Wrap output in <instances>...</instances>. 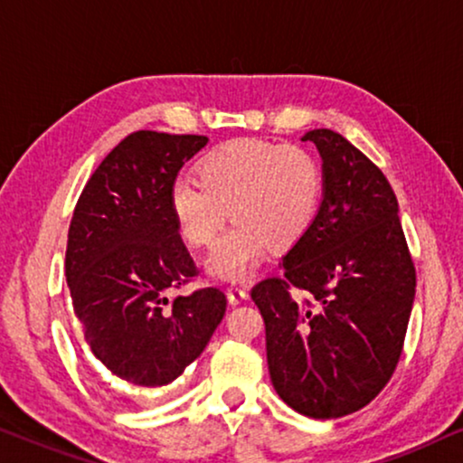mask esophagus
I'll use <instances>...</instances> for the list:
<instances>
[{
	"label": "esophagus",
	"instance_id": "obj_1",
	"mask_svg": "<svg viewBox=\"0 0 463 463\" xmlns=\"http://www.w3.org/2000/svg\"><path fill=\"white\" fill-rule=\"evenodd\" d=\"M226 298H228V303H231L232 307L241 305L243 300L248 298V289L239 288V286H231V288L226 289Z\"/></svg>",
	"mask_w": 463,
	"mask_h": 463
}]
</instances>
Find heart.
Returning a JSON list of instances; mask_svg holds the SVG:
<instances>
[{"instance_id":"1","label":"heart","mask_w":463,"mask_h":463,"mask_svg":"<svg viewBox=\"0 0 463 463\" xmlns=\"http://www.w3.org/2000/svg\"><path fill=\"white\" fill-rule=\"evenodd\" d=\"M322 174L296 146L235 139L196 165V182L175 180L169 212L180 237L193 248H212L228 213L237 224L207 260L222 279H245L270 250L286 251L316 220Z\"/></svg>"}]
</instances>
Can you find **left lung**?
Wrapping results in <instances>:
<instances>
[{
    "label": "left lung",
    "instance_id": "1",
    "mask_svg": "<svg viewBox=\"0 0 463 463\" xmlns=\"http://www.w3.org/2000/svg\"><path fill=\"white\" fill-rule=\"evenodd\" d=\"M303 141L322 154V205L283 256V273L258 281L251 300L279 398L300 415L336 419L364 409L392 379L417 275L383 171L330 128Z\"/></svg>",
    "mask_w": 463,
    "mask_h": 463
}]
</instances>
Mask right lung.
Wrapping results in <instances>:
<instances>
[{
    "instance_id": "right-lung-1",
    "label": "right lung",
    "mask_w": 463,
    "mask_h": 463,
    "mask_svg": "<svg viewBox=\"0 0 463 463\" xmlns=\"http://www.w3.org/2000/svg\"><path fill=\"white\" fill-rule=\"evenodd\" d=\"M205 135L135 131L90 175L67 232L65 277L92 355L141 387L175 381L226 313L218 288L169 303L199 275L169 212V188Z\"/></svg>"
}]
</instances>
